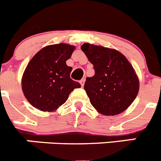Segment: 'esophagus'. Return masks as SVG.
<instances>
[{
    "mask_svg": "<svg viewBox=\"0 0 161 161\" xmlns=\"http://www.w3.org/2000/svg\"><path fill=\"white\" fill-rule=\"evenodd\" d=\"M85 78H83V79H81L80 80V85H81L82 87H83L84 85H85Z\"/></svg>",
    "mask_w": 161,
    "mask_h": 161,
    "instance_id": "obj_1",
    "label": "esophagus"
}]
</instances>
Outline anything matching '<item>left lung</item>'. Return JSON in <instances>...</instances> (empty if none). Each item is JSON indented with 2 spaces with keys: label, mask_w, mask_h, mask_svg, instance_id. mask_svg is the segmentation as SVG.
Wrapping results in <instances>:
<instances>
[{
  "label": "left lung",
  "mask_w": 161,
  "mask_h": 161,
  "mask_svg": "<svg viewBox=\"0 0 161 161\" xmlns=\"http://www.w3.org/2000/svg\"><path fill=\"white\" fill-rule=\"evenodd\" d=\"M80 48L95 70L94 76L86 78L84 86L92 106L107 116L126 110L139 89L130 62L117 50L90 43H84Z\"/></svg>",
  "instance_id": "1"
}]
</instances>
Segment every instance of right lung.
I'll list each match as a JSON object with an SVG mask.
<instances>
[{
	"label": "right lung",
	"mask_w": 161,
	"mask_h": 161,
	"mask_svg": "<svg viewBox=\"0 0 161 161\" xmlns=\"http://www.w3.org/2000/svg\"><path fill=\"white\" fill-rule=\"evenodd\" d=\"M76 47L66 43L42 48L31 59L22 79L23 93L34 107L55 111L66 102L79 82L70 78L72 68L66 64Z\"/></svg>",
	"instance_id": "obj_1"
}]
</instances>
